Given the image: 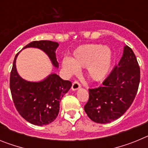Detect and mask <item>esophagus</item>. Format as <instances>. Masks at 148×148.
Segmentation results:
<instances>
[{
  "label": "esophagus",
  "instance_id": "34e87169",
  "mask_svg": "<svg viewBox=\"0 0 148 148\" xmlns=\"http://www.w3.org/2000/svg\"><path fill=\"white\" fill-rule=\"evenodd\" d=\"M81 87V84L80 83L77 81L74 82L73 83V85H72V90H77Z\"/></svg>",
  "mask_w": 148,
  "mask_h": 148
}]
</instances>
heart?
<instances>
[{
  "label": "heart",
  "mask_w": 148,
  "mask_h": 148,
  "mask_svg": "<svg viewBox=\"0 0 148 148\" xmlns=\"http://www.w3.org/2000/svg\"><path fill=\"white\" fill-rule=\"evenodd\" d=\"M113 64V52L101 44L79 46L73 53V58L66 57L62 66L70 75L78 73L79 68H87V75L95 82H102L110 72Z\"/></svg>",
  "instance_id": "heart-1"
}]
</instances>
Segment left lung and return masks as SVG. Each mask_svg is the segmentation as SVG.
Wrapping results in <instances>:
<instances>
[{
	"label": "left lung",
	"mask_w": 148,
	"mask_h": 148,
	"mask_svg": "<svg viewBox=\"0 0 148 148\" xmlns=\"http://www.w3.org/2000/svg\"><path fill=\"white\" fill-rule=\"evenodd\" d=\"M140 82V68L136 56L125 46L123 56L101 87L89 89L84 111L92 121L107 124L121 117L135 99Z\"/></svg>",
	"instance_id": "1"
}]
</instances>
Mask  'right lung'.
I'll return each instance as SVG.
<instances>
[{
  "label": "right lung",
  "instance_id": "right-lung-1",
  "mask_svg": "<svg viewBox=\"0 0 148 148\" xmlns=\"http://www.w3.org/2000/svg\"><path fill=\"white\" fill-rule=\"evenodd\" d=\"M59 44L51 40L32 41L23 48H38L44 51L55 67H58L56 51ZM17 53L10 73V87L13 102L19 114L35 125L43 126L53 122L58 116L61 99L72 87L70 81L63 80L57 74H50L44 80L29 82L17 72Z\"/></svg>",
  "mask_w": 148,
  "mask_h": 148
}]
</instances>
